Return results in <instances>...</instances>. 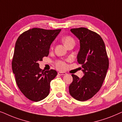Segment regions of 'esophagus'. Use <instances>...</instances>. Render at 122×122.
<instances>
[{"label":"esophagus","mask_w":122,"mask_h":122,"mask_svg":"<svg viewBox=\"0 0 122 122\" xmlns=\"http://www.w3.org/2000/svg\"><path fill=\"white\" fill-rule=\"evenodd\" d=\"M66 73L65 72H58V75H66Z\"/></svg>","instance_id":"1"}]
</instances>
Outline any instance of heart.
Masks as SVG:
<instances>
[{"label": "heart", "mask_w": 122, "mask_h": 122, "mask_svg": "<svg viewBox=\"0 0 122 122\" xmlns=\"http://www.w3.org/2000/svg\"><path fill=\"white\" fill-rule=\"evenodd\" d=\"M62 41L64 42L65 45L66 46L71 42H75L74 38L70 36H65L62 38ZM57 67L59 69H64L65 67V64L62 62H60L57 64Z\"/></svg>", "instance_id": "obj_1"}]
</instances>
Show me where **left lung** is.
I'll return each instance as SVG.
<instances>
[{"label": "left lung", "mask_w": 122, "mask_h": 122, "mask_svg": "<svg viewBox=\"0 0 122 122\" xmlns=\"http://www.w3.org/2000/svg\"><path fill=\"white\" fill-rule=\"evenodd\" d=\"M70 31L80 42L77 61L82 65L84 76L80 79L71 75L73 80L69 85V92L76 100L86 101L101 88L109 68V60L104 42L98 34L82 27Z\"/></svg>", "instance_id": "1"}]
</instances>
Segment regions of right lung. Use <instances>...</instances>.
Masks as SVG:
<instances>
[{
	"instance_id": "right-lung-1",
	"label": "right lung",
	"mask_w": 122,
	"mask_h": 122,
	"mask_svg": "<svg viewBox=\"0 0 122 122\" xmlns=\"http://www.w3.org/2000/svg\"><path fill=\"white\" fill-rule=\"evenodd\" d=\"M61 30L32 28L23 32L16 41L13 72L21 92L32 101H40L48 96L50 82L57 74L54 70L42 71L38 62L48 56L50 46Z\"/></svg>"
}]
</instances>
